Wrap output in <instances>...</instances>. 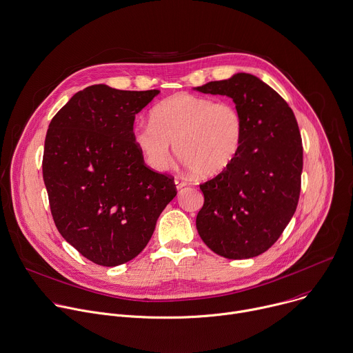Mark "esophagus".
Here are the masks:
<instances>
[{
	"instance_id": "1",
	"label": "esophagus",
	"mask_w": 353,
	"mask_h": 353,
	"mask_svg": "<svg viewBox=\"0 0 353 353\" xmlns=\"http://www.w3.org/2000/svg\"><path fill=\"white\" fill-rule=\"evenodd\" d=\"M174 184H176V188H177V190H181V188H184L188 183H187L185 180H183V179H176V180H174Z\"/></svg>"
}]
</instances>
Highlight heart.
Instances as JSON below:
<instances>
[{"mask_svg":"<svg viewBox=\"0 0 353 353\" xmlns=\"http://www.w3.org/2000/svg\"><path fill=\"white\" fill-rule=\"evenodd\" d=\"M151 122L134 126L133 141L157 172L170 166L172 144L179 159L203 179L224 173L243 148L244 117L230 101L177 92L152 108Z\"/></svg>","mask_w":353,"mask_h":353,"instance_id":"heart-1","label":"heart"}]
</instances>
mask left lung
Masks as SVG:
<instances>
[{
  "mask_svg": "<svg viewBox=\"0 0 353 353\" xmlns=\"http://www.w3.org/2000/svg\"><path fill=\"white\" fill-rule=\"evenodd\" d=\"M194 90L231 98L245 126L236 162L199 184L205 201L196 214L198 234L223 258L258 256L279 240L296 210L303 150L295 114L279 92L250 73Z\"/></svg>",
  "mask_w": 353,
  "mask_h": 353,
  "instance_id": "left-lung-1",
  "label": "left lung"
}]
</instances>
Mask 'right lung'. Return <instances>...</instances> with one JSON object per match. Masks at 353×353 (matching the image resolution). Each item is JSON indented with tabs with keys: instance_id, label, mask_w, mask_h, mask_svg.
<instances>
[{
	"instance_id": "add662e5",
	"label": "right lung",
	"mask_w": 353,
	"mask_h": 353,
	"mask_svg": "<svg viewBox=\"0 0 353 353\" xmlns=\"http://www.w3.org/2000/svg\"><path fill=\"white\" fill-rule=\"evenodd\" d=\"M158 94L94 84L48 126L43 179L55 225L99 266L134 259L177 194L173 179L147 168L133 141L136 114Z\"/></svg>"
}]
</instances>
